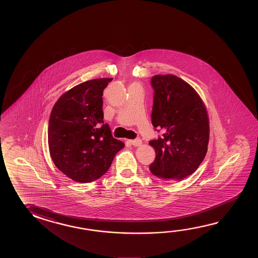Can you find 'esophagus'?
Returning a JSON list of instances; mask_svg holds the SVG:
<instances>
[{
	"instance_id": "esophagus-1",
	"label": "esophagus",
	"mask_w": 258,
	"mask_h": 258,
	"mask_svg": "<svg viewBox=\"0 0 258 258\" xmlns=\"http://www.w3.org/2000/svg\"><path fill=\"white\" fill-rule=\"evenodd\" d=\"M130 142H131V144H132V145L135 146V147H139V146H141L142 144V140H140V139L132 140V141H130Z\"/></svg>"
}]
</instances>
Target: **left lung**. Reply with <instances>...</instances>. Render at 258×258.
<instances>
[{"label": "left lung", "mask_w": 258, "mask_h": 258, "mask_svg": "<svg viewBox=\"0 0 258 258\" xmlns=\"http://www.w3.org/2000/svg\"><path fill=\"white\" fill-rule=\"evenodd\" d=\"M154 89L152 123L163 137L149 142L156 153L151 173L182 181L204 160L210 141V119L197 91L173 74L152 77Z\"/></svg>", "instance_id": "left-lung-1"}]
</instances>
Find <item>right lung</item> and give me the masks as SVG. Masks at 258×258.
Wrapping results in <instances>:
<instances>
[{"mask_svg": "<svg viewBox=\"0 0 258 258\" xmlns=\"http://www.w3.org/2000/svg\"><path fill=\"white\" fill-rule=\"evenodd\" d=\"M112 78L90 80L65 92L49 116L50 157L67 177L90 183L107 172L125 144L114 139L104 123L103 91Z\"/></svg>", "mask_w": 258, "mask_h": 258, "instance_id": "right-lung-1", "label": "right lung"}]
</instances>
